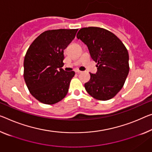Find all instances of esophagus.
I'll use <instances>...</instances> for the list:
<instances>
[{"mask_svg":"<svg viewBox=\"0 0 152 152\" xmlns=\"http://www.w3.org/2000/svg\"><path fill=\"white\" fill-rule=\"evenodd\" d=\"M75 71L77 73H81V72H82V71H79V70H78V69H76V70H75Z\"/></svg>","mask_w":152,"mask_h":152,"instance_id":"34e87169","label":"esophagus"}]
</instances>
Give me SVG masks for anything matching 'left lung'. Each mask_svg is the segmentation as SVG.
I'll return each mask as SVG.
<instances>
[{
    "instance_id": "obj_1",
    "label": "left lung",
    "mask_w": 152,
    "mask_h": 152,
    "mask_svg": "<svg viewBox=\"0 0 152 152\" xmlns=\"http://www.w3.org/2000/svg\"><path fill=\"white\" fill-rule=\"evenodd\" d=\"M87 45L97 72L90 73L86 83L87 92L94 99L107 100L122 89L129 73V56L123 43L109 30L98 27L83 28L77 34Z\"/></svg>"
}]
</instances>
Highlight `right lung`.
I'll return each instance as SVG.
<instances>
[{
	"instance_id": "right-lung-1",
	"label": "right lung",
	"mask_w": 152,
	"mask_h": 152,
	"mask_svg": "<svg viewBox=\"0 0 152 152\" xmlns=\"http://www.w3.org/2000/svg\"><path fill=\"white\" fill-rule=\"evenodd\" d=\"M78 29L47 30L32 42L26 53L24 77L30 94L43 104L60 101L69 91L74 71H65L64 50Z\"/></svg>"
}]
</instances>
